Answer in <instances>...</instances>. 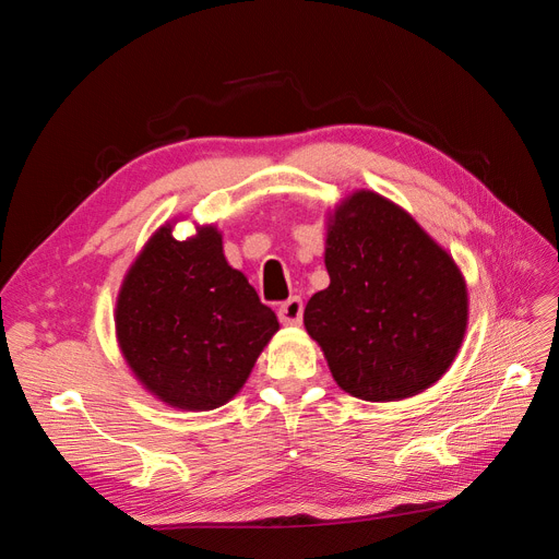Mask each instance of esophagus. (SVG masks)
I'll return each instance as SVG.
<instances>
[{
	"instance_id": "1",
	"label": "esophagus",
	"mask_w": 559,
	"mask_h": 559,
	"mask_svg": "<svg viewBox=\"0 0 559 559\" xmlns=\"http://www.w3.org/2000/svg\"><path fill=\"white\" fill-rule=\"evenodd\" d=\"M277 314H280V321H282L284 326L300 324V319H302V300L296 298V296L289 298L286 302H282Z\"/></svg>"
}]
</instances>
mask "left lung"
I'll list each match as a JSON object with an SVG mask.
<instances>
[{
	"label": "left lung",
	"instance_id": "left-lung-1",
	"mask_svg": "<svg viewBox=\"0 0 559 559\" xmlns=\"http://www.w3.org/2000/svg\"><path fill=\"white\" fill-rule=\"evenodd\" d=\"M324 263L331 282L302 324L343 392L403 401L448 373L468 326L466 280L408 210L352 191L326 212Z\"/></svg>",
	"mask_w": 559,
	"mask_h": 559
}]
</instances>
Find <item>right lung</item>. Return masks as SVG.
Masks as SVG:
<instances>
[{
  "instance_id": "right-lung-1",
  "label": "right lung",
  "mask_w": 559,
  "mask_h": 559,
  "mask_svg": "<svg viewBox=\"0 0 559 559\" xmlns=\"http://www.w3.org/2000/svg\"><path fill=\"white\" fill-rule=\"evenodd\" d=\"M177 222L156 228L130 263L116 296V343L144 392L202 413L240 392L280 321L228 265L222 230L195 224L177 240Z\"/></svg>"
}]
</instances>
